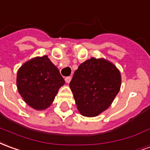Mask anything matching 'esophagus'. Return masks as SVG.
I'll list each match as a JSON object with an SVG mask.
<instances>
[{
    "instance_id": "obj_1",
    "label": "esophagus",
    "mask_w": 150,
    "mask_h": 150,
    "mask_svg": "<svg viewBox=\"0 0 150 150\" xmlns=\"http://www.w3.org/2000/svg\"><path fill=\"white\" fill-rule=\"evenodd\" d=\"M71 76H67V77L65 78V81H66V83H67L71 82Z\"/></svg>"
}]
</instances>
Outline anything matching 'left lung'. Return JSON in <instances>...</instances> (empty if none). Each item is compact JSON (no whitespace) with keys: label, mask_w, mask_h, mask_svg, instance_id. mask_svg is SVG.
<instances>
[{"label":"left lung","mask_w":150,"mask_h":150,"mask_svg":"<svg viewBox=\"0 0 150 150\" xmlns=\"http://www.w3.org/2000/svg\"><path fill=\"white\" fill-rule=\"evenodd\" d=\"M121 73L110 61L91 57L79 66L70 83L79 112L95 117L110 106L121 87Z\"/></svg>","instance_id":"1"}]
</instances>
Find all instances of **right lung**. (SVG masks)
<instances>
[{
	"label": "right lung",
	"instance_id": "add662e5",
	"mask_svg": "<svg viewBox=\"0 0 150 150\" xmlns=\"http://www.w3.org/2000/svg\"><path fill=\"white\" fill-rule=\"evenodd\" d=\"M17 88L23 100L36 110H44L53 102L65 83L57 67L47 55L31 58L17 72Z\"/></svg>",
	"mask_w": 150,
	"mask_h": 150
}]
</instances>
